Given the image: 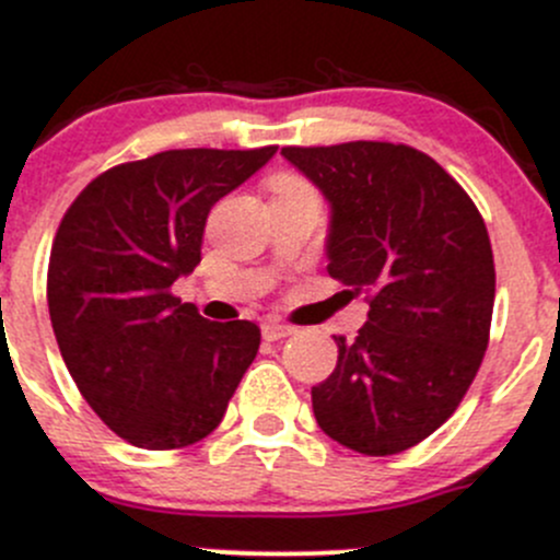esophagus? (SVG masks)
Returning a JSON list of instances; mask_svg holds the SVG:
<instances>
[{
	"label": "esophagus",
	"mask_w": 560,
	"mask_h": 560,
	"mask_svg": "<svg viewBox=\"0 0 560 560\" xmlns=\"http://www.w3.org/2000/svg\"><path fill=\"white\" fill-rule=\"evenodd\" d=\"M261 335H264V340L275 342V340H282V337L293 335V326L280 324V320H264V324H261Z\"/></svg>",
	"instance_id": "esophagus-1"
}]
</instances>
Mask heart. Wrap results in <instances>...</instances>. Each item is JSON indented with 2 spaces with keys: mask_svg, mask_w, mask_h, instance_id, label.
<instances>
[{
  "mask_svg": "<svg viewBox=\"0 0 560 560\" xmlns=\"http://www.w3.org/2000/svg\"><path fill=\"white\" fill-rule=\"evenodd\" d=\"M291 187H304L302 182L291 179V176H282V179H278V190H291Z\"/></svg>",
  "mask_w": 560,
  "mask_h": 560,
  "instance_id": "b5f03b06",
  "label": "heart"
}]
</instances>
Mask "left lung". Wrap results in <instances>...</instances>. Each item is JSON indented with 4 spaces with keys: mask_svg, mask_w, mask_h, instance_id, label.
I'll use <instances>...</instances> for the list:
<instances>
[{
    "mask_svg": "<svg viewBox=\"0 0 560 560\" xmlns=\"http://www.w3.org/2000/svg\"><path fill=\"white\" fill-rule=\"evenodd\" d=\"M329 203V275L370 293L357 340L313 386L318 428L359 455L406 452L460 406L490 337L495 267L468 192L424 152L351 141L285 147Z\"/></svg>",
    "mask_w": 560,
    "mask_h": 560,
    "instance_id": "left-lung-1",
    "label": "left lung"
}]
</instances>
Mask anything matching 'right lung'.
<instances>
[{
    "label": "right lung",
    "instance_id": "obj_1",
    "mask_svg": "<svg viewBox=\"0 0 560 560\" xmlns=\"http://www.w3.org/2000/svg\"><path fill=\"white\" fill-rule=\"evenodd\" d=\"M261 149H171L84 187L51 247L48 313L92 411L127 444L207 439L256 359L250 320H207L171 293L201 264L207 214L275 158Z\"/></svg>",
    "mask_w": 560,
    "mask_h": 560
}]
</instances>
